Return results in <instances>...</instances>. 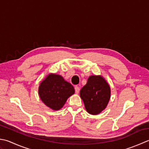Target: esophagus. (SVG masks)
<instances>
[{
	"mask_svg": "<svg viewBox=\"0 0 149 149\" xmlns=\"http://www.w3.org/2000/svg\"><path fill=\"white\" fill-rule=\"evenodd\" d=\"M79 90H80L79 87L77 86H75V93H76V94H78V93L79 92Z\"/></svg>",
	"mask_w": 149,
	"mask_h": 149,
	"instance_id": "34e87169",
	"label": "esophagus"
}]
</instances>
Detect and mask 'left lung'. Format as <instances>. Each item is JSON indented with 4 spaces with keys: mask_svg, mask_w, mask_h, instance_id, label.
<instances>
[{
    "mask_svg": "<svg viewBox=\"0 0 149 149\" xmlns=\"http://www.w3.org/2000/svg\"><path fill=\"white\" fill-rule=\"evenodd\" d=\"M86 111L97 115L107 107L110 98L109 84L101 75H91L80 91Z\"/></svg>",
    "mask_w": 149,
    "mask_h": 149,
    "instance_id": "8db88e82",
    "label": "left lung"
}]
</instances>
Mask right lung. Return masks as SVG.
I'll return each mask as SVG.
<instances>
[{"instance_id": "1", "label": "right lung", "mask_w": 149, "mask_h": 149, "mask_svg": "<svg viewBox=\"0 0 149 149\" xmlns=\"http://www.w3.org/2000/svg\"><path fill=\"white\" fill-rule=\"evenodd\" d=\"M74 88L60 75L49 74L40 83L39 95L46 106L58 110L65 104L67 99L74 94Z\"/></svg>"}]
</instances>
